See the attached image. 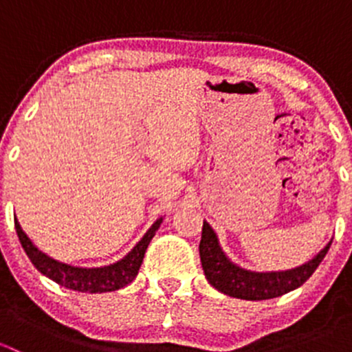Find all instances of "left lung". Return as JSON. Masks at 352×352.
Masks as SVG:
<instances>
[{
    "label": "left lung",
    "instance_id": "8db88e82",
    "mask_svg": "<svg viewBox=\"0 0 352 352\" xmlns=\"http://www.w3.org/2000/svg\"><path fill=\"white\" fill-rule=\"evenodd\" d=\"M330 243L332 242H329L327 247L320 250V254L315 255L310 262L296 269H291V271L250 272L233 264L223 254L218 239H216V233L204 221L201 243H199V255H201V264L209 285L214 286L221 293L228 294V296L261 301L278 298L303 285L324 261Z\"/></svg>",
    "mask_w": 352,
    "mask_h": 352
}]
</instances>
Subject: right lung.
Segmentation results:
<instances>
[{
  "label": "right lung",
  "instance_id": "add662e5",
  "mask_svg": "<svg viewBox=\"0 0 352 352\" xmlns=\"http://www.w3.org/2000/svg\"><path fill=\"white\" fill-rule=\"evenodd\" d=\"M162 225V218L156 219L146 235L141 239V242L122 258V261L116 262V264L107 265V267L98 269H81L73 267V265L61 264V262L54 261V258L47 257L42 254L34 243L30 242L23 230L20 228V223L15 218V228L16 235H19L20 243H22L25 254L28 255L32 264L35 265L38 272L47 276L49 279L56 281L58 285L67 287V289L81 291V293H107V291H116L129 285L134 278L138 276L141 264H143L144 252H146L148 245L151 239L155 236L156 230Z\"/></svg>",
  "mask_w": 352,
  "mask_h": 352
}]
</instances>
